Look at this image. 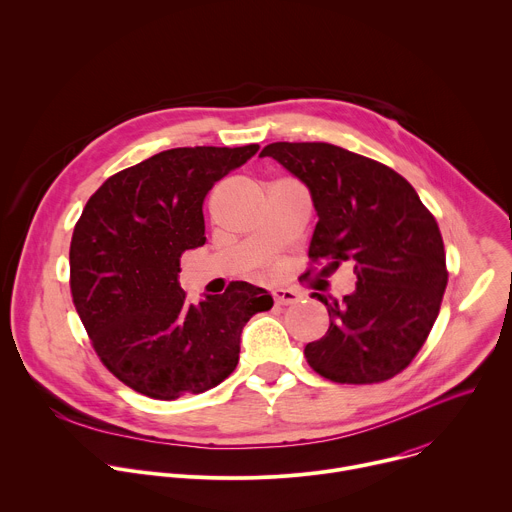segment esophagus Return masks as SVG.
<instances>
[{
    "mask_svg": "<svg viewBox=\"0 0 512 512\" xmlns=\"http://www.w3.org/2000/svg\"><path fill=\"white\" fill-rule=\"evenodd\" d=\"M273 300L277 306H294L302 300L298 289H289V287H277L273 289Z\"/></svg>",
    "mask_w": 512,
    "mask_h": 512,
    "instance_id": "34e87169",
    "label": "esophagus"
}]
</instances>
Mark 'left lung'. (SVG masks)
<instances>
[{"label":"left lung","instance_id":"obj_1","mask_svg":"<svg viewBox=\"0 0 512 512\" xmlns=\"http://www.w3.org/2000/svg\"><path fill=\"white\" fill-rule=\"evenodd\" d=\"M265 156L310 188L318 212L310 261L324 265L322 275L350 261L358 279L342 300L312 294L328 308L330 328L304 348L308 364L344 385L393 379L427 340L448 285L433 214L401 174L338 145L275 141Z\"/></svg>","mask_w":512,"mask_h":512}]
</instances>
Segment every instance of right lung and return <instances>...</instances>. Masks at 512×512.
Segmentation results:
<instances>
[{
  "mask_svg": "<svg viewBox=\"0 0 512 512\" xmlns=\"http://www.w3.org/2000/svg\"><path fill=\"white\" fill-rule=\"evenodd\" d=\"M259 150L176 148L125 168L89 198L70 241V294L91 344L129 389L160 401L221 385L239 362L249 318L273 306L233 281L190 304L180 257L204 245L208 190Z\"/></svg>",
  "mask_w": 512,
  "mask_h": 512,
  "instance_id": "right-lung-1",
  "label": "right lung"
}]
</instances>
